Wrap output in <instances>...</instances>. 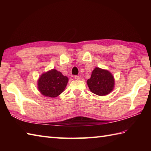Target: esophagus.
I'll list each match as a JSON object with an SVG mask.
<instances>
[{
  "label": "esophagus",
  "mask_w": 151,
  "mask_h": 151,
  "mask_svg": "<svg viewBox=\"0 0 151 151\" xmlns=\"http://www.w3.org/2000/svg\"><path fill=\"white\" fill-rule=\"evenodd\" d=\"M75 78L76 80H80V79H81V77H80V76H78V75H75Z\"/></svg>",
  "instance_id": "34e87169"
}]
</instances>
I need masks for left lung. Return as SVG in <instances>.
Returning a JSON list of instances; mask_svg holds the SVG:
<instances>
[{"mask_svg": "<svg viewBox=\"0 0 151 151\" xmlns=\"http://www.w3.org/2000/svg\"><path fill=\"white\" fill-rule=\"evenodd\" d=\"M87 84L92 93L99 96H104L113 90L115 81L112 74L108 70L95 67L91 78L87 81Z\"/></svg>", "mask_w": 151, "mask_h": 151, "instance_id": "obj_1", "label": "left lung"}]
</instances>
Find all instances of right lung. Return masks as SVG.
Returning <instances> with one entry per match:
<instances>
[{"label":"right lung","mask_w":151,"mask_h":151,"mask_svg":"<svg viewBox=\"0 0 151 151\" xmlns=\"http://www.w3.org/2000/svg\"><path fill=\"white\" fill-rule=\"evenodd\" d=\"M69 79L56 69L43 73L37 81V88L45 97L54 98L64 91Z\"/></svg>","instance_id":"right-lung-1"}]
</instances>
